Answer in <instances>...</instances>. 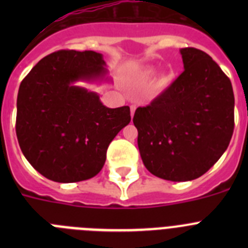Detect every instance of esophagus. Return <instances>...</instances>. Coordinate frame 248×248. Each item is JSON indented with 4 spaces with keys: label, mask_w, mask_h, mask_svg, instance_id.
Listing matches in <instances>:
<instances>
[{
    "label": "esophagus",
    "mask_w": 248,
    "mask_h": 248,
    "mask_svg": "<svg viewBox=\"0 0 248 248\" xmlns=\"http://www.w3.org/2000/svg\"><path fill=\"white\" fill-rule=\"evenodd\" d=\"M134 113H135V107H134V105H131V107H130V115H131V119H133V117H134Z\"/></svg>",
    "instance_id": "esophagus-1"
}]
</instances>
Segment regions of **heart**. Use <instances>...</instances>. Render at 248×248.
Returning <instances> with one entry per match:
<instances>
[{
    "label": "heart",
    "instance_id": "1",
    "mask_svg": "<svg viewBox=\"0 0 248 248\" xmlns=\"http://www.w3.org/2000/svg\"><path fill=\"white\" fill-rule=\"evenodd\" d=\"M154 74H155L154 69H149V71H145V73H144V77H145V78H151V77H154ZM168 84H169L168 77H166V76L161 77V78L159 79V87H160V88H165Z\"/></svg>",
    "mask_w": 248,
    "mask_h": 248
}]
</instances>
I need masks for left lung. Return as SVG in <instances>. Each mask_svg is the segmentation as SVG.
Returning a JSON list of instances; mask_svg holds the SVG:
<instances>
[{
  "mask_svg": "<svg viewBox=\"0 0 248 248\" xmlns=\"http://www.w3.org/2000/svg\"><path fill=\"white\" fill-rule=\"evenodd\" d=\"M180 53L183 73L133 118L144 165L170 181L205 174L226 151L235 125V97L226 74L202 50L181 48Z\"/></svg>",
  "mask_w": 248,
  "mask_h": 248,
  "instance_id": "obj_1",
  "label": "left lung"
}]
</instances>
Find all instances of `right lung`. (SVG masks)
Returning <instances> with one entry per match:
<instances>
[{
  "mask_svg": "<svg viewBox=\"0 0 248 248\" xmlns=\"http://www.w3.org/2000/svg\"><path fill=\"white\" fill-rule=\"evenodd\" d=\"M103 54L58 50L22 80L16 133L39 174L56 183L88 180L102 170L107 149L130 123V108H108L99 94L76 83L111 82Z\"/></svg>",
  "mask_w": 248,
  "mask_h": 248,
  "instance_id": "right-lung-1",
  "label": "right lung"
}]
</instances>
